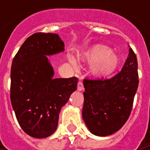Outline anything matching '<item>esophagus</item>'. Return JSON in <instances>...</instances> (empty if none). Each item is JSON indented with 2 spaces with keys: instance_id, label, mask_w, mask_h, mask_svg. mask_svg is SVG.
<instances>
[{
  "instance_id": "1",
  "label": "esophagus",
  "mask_w": 150,
  "mask_h": 150,
  "mask_svg": "<svg viewBox=\"0 0 150 150\" xmlns=\"http://www.w3.org/2000/svg\"><path fill=\"white\" fill-rule=\"evenodd\" d=\"M83 90H84L83 85H82V83H81V81H79V82L77 83V91H82Z\"/></svg>"
}]
</instances>
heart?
I'll list each match as a JSON object with an SVG mask.
<instances>
[{
  "label": "heart",
  "instance_id": "1",
  "mask_svg": "<svg viewBox=\"0 0 150 150\" xmlns=\"http://www.w3.org/2000/svg\"><path fill=\"white\" fill-rule=\"evenodd\" d=\"M70 64L75 67L76 61L73 58L69 59ZM79 60L91 64L89 74L94 79H105L116 71L120 60L119 57L106 45L96 44L86 50L79 56Z\"/></svg>",
  "mask_w": 150,
  "mask_h": 150
}]
</instances>
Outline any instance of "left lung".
<instances>
[{"label":"left lung","instance_id":"left-lung-1","mask_svg":"<svg viewBox=\"0 0 150 150\" xmlns=\"http://www.w3.org/2000/svg\"><path fill=\"white\" fill-rule=\"evenodd\" d=\"M137 71V59L130 48L123 68L115 77L104 81H83L82 118L93 135L110 136L126 123L138 88Z\"/></svg>","mask_w":150,"mask_h":150}]
</instances>
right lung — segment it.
Listing matches in <instances>:
<instances>
[{
    "label": "right lung",
    "instance_id": "obj_1",
    "mask_svg": "<svg viewBox=\"0 0 150 150\" xmlns=\"http://www.w3.org/2000/svg\"><path fill=\"white\" fill-rule=\"evenodd\" d=\"M64 51L58 34L39 33L26 39L12 62V108L21 128L34 138H46L56 131L62 107L77 90V77H54L48 56Z\"/></svg>",
    "mask_w": 150,
    "mask_h": 150
}]
</instances>
